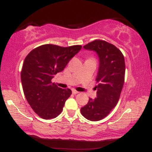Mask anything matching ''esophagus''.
Returning <instances> with one entry per match:
<instances>
[{
  "instance_id": "obj_1",
  "label": "esophagus",
  "mask_w": 152,
  "mask_h": 152,
  "mask_svg": "<svg viewBox=\"0 0 152 152\" xmlns=\"http://www.w3.org/2000/svg\"><path fill=\"white\" fill-rule=\"evenodd\" d=\"M72 93L74 94H77L79 93V92L77 91H76L75 89H73V90H72Z\"/></svg>"
}]
</instances>
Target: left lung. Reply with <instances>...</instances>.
<instances>
[{
  "label": "left lung",
  "instance_id": "obj_1",
  "mask_svg": "<svg viewBox=\"0 0 152 152\" xmlns=\"http://www.w3.org/2000/svg\"><path fill=\"white\" fill-rule=\"evenodd\" d=\"M83 48L96 52L99 68L96 78V98H90L81 113L88 120L97 121L105 118L118 102L124 83V58L114 45L102 40H95Z\"/></svg>",
  "mask_w": 152,
  "mask_h": 152
}]
</instances>
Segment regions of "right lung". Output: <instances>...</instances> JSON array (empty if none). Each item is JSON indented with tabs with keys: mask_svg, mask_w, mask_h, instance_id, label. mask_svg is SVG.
I'll return each mask as SVG.
<instances>
[{
	"mask_svg": "<svg viewBox=\"0 0 152 152\" xmlns=\"http://www.w3.org/2000/svg\"><path fill=\"white\" fill-rule=\"evenodd\" d=\"M81 47L45 44L33 49L26 57L20 74L23 90L29 105L41 118L50 119L61 113L72 92L69 88H59L51 79L64 70Z\"/></svg>",
	"mask_w": 152,
	"mask_h": 152,
	"instance_id": "obj_1",
	"label": "right lung"
}]
</instances>
